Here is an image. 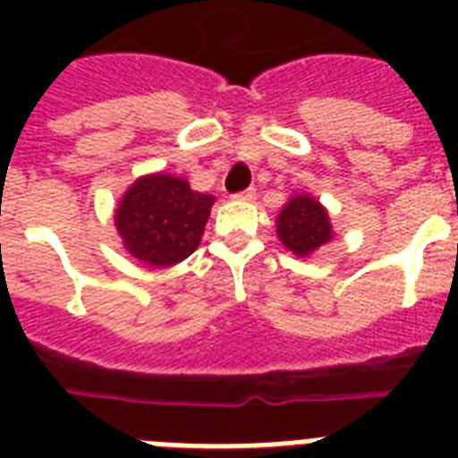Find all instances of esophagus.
I'll return each instance as SVG.
<instances>
[{"label": "esophagus", "instance_id": "34e87169", "mask_svg": "<svg viewBox=\"0 0 458 458\" xmlns=\"http://www.w3.org/2000/svg\"><path fill=\"white\" fill-rule=\"evenodd\" d=\"M254 197H257V190H254V187H247V190H242V192L235 194V199H240V201H251Z\"/></svg>", "mask_w": 458, "mask_h": 458}]
</instances>
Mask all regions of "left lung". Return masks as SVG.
<instances>
[{"label":"left lung","mask_w":458,"mask_h":458,"mask_svg":"<svg viewBox=\"0 0 458 458\" xmlns=\"http://www.w3.org/2000/svg\"><path fill=\"white\" fill-rule=\"evenodd\" d=\"M278 237L297 257H309L313 250H318L320 244L333 237L327 211L311 197L297 194L280 211Z\"/></svg>","instance_id":"8db88e82"}]
</instances>
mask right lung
Returning a JSON list of instances; mask_svg holds the SVG:
<instances>
[{
	"instance_id": "add662e5",
	"label": "right lung",
	"mask_w": 458,
	"mask_h": 458,
	"mask_svg": "<svg viewBox=\"0 0 458 458\" xmlns=\"http://www.w3.org/2000/svg\"><path fill=\"white\" fill-rule=\"evenodd\" d=\"M214 197L192 192L182 178L147 175L125 192L116 211L118 233L132 257L173 266L199 247Z\"/></svg>"
}]
</instances>
